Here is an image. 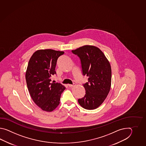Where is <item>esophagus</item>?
<instances>
[{
    "label": "esophagus",
    "mask_w": 146,
    "mask_h": 146,
    "mask_svg": "<svg viewBox=\"0 0 146 146\" xmlns=\"http://www.w3.org/2000/svg\"><path fill=\"white\" fill-rule=\"evenodd\" d=\"M75 85H76V84H68V86L69 87H74L75 86Z\"/></svg>",
    "instance_id": "esophagus-1"
}]
</instances>
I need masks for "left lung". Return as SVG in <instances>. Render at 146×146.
Here are the masks:
<instances>
[{
    "mask_svg": "<svg viewBox=\"0 0 146 146\" xmlns=\"http://www.w3.org/2000/svg\"><path fill=\"white\" fill-rule=\"evenodd\" d=\"M72 52L80 57L83 74L89 77L88 82L84 84L86 94L78 99V103L84 109H96L104 101L111 89L110 63L102 50L93 45H84Z\"/></svg>",
    "mask_w": 146,
    "mask_h": 146,
    "instance_id": "obj_1",
    "label": "left lung"
}]
</instances>
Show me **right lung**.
I'll use <instances>...</instances> for the list:
<instances>
[{
  "mask_svg": "<svg viewBox=\"0 0 146 146\" xmlns=\"http://www.w3.org/2000/svg\"><path fill=\"white\" fill-rule=\"evenodd\" d=\"M64 54L52 49L38 50L29 61L25 72L28 90L34 103L43 111L52 112L56 109L66 89L61 84L50 82L52 76L56 74L57 59Z\"/></svg>",
  "mask_w": 146,
  "mask_h": 146,
  "instance_id": "right-lung-1",
  "label": "right lung"
}]
</instances>
